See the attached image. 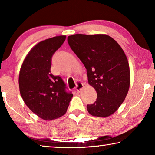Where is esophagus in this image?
Returning <instances> with one entry per match:
<instances>
[{"label": "esophagus", "mask_w": 155, "mask_h": 155, "mask_svg": "<svg viewBox=\"0 0 155 155\" xmlns=\"http://www.w3.org/2000/svg\"><path fill=\"white\" fill-rule=\"evenodd\" d=\"M84 87V85L83 83L81 82H78L77 85V87H76V90L77 91V92H80V91L82 90V89Z\"/></svg>", "instance_id": "1"}]
</instances>
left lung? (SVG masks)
<instances>
[{"label":"left lung","instance_id":"1","mask_svg":"<svg viewBox=\"0 0 155 155\" xmlns=\"http://www.w3.org/2000/svg\"><path fill=\"white\" fill-rule=\"evenodd\" d=\"M68 42L85 65L88 83L96 91V101L87 105L89 114L109 116L121 105L129 89V65L122 48L103 34H75L68 37Z\"/></svg>","mask_w":155,"mask_h":155}]
</instances>
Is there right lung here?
<instances>
[{
	"instance_id": "1",
	"label": "right lung",
	"mask_w": 155,
	"mask_h": 155,
	"mask_svg": "<svg viewBox=\"0 0 155 155\" xmlns=\"http://www.w3.org/2000/svg\"><path fill=\"white\" fill-rule=\"evenodd\" d=\"M65 38L60 35L40 41L28 52L20 68L21 96L31 111L45 120L64 115L73 96L62 78L51 72L52 55Z\"/></svg>"
}]
</instances>
